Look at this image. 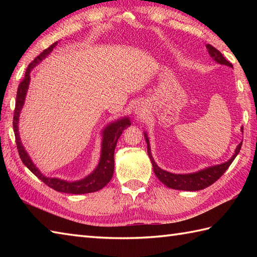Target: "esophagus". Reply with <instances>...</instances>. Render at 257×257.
Wrapping results in <instances>:
<instances>
[{
	"label": "esophagus",
	"instance_id": "obj_1",
	"mask_svg": "<svg viewBox=\"0 0 257 257\" xmlns=\"http://www.w3.org/2000/svg\"><path fill=\"white\" fill-rule=\"evenodd\" d=\"M146 106H145V102L143 101H137L135 102L134 105V113L137 114L138 117H143L144 114L146 113Z\"/></svg>",
	"mask_w": 257,
	"mask_h": 257
}]
</instances>
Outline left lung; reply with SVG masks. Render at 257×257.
<instances>
[{"label":"left lung","mask_w":257,"mask_h":257,"mask_svg":"<svg viewBox=\"0 0 257 257\" xmlns=\"http://www.w3.org/2000/svg\"><path fill=\"white\" fill-rule=\"evenodd\" d=\"M206 50H207V52H209L210 56L212 57L213 61L220 65H225V66L233 68V65L230 62H227L224 58V56L222 55V53L217 51L215 47H213L212 45L207 44ZM241 132L243 133V127L241 128ZM144 136L146 138L147 148H148V155H149V158L151 160L152 167H154L155 174L163 184L167 185L168 188H171L174 190L199 191V190L210 187L211 184L214 183L217 179H220L222 174L227 170V168L231 166L233 160L235 159L236 156L238 155L239 150H241V147H242V143H241L236 147L235 151H234V154L230 158V159H228L226 162L221 163V165L207 167L205 169H202V170L193 172V173L174 174V173H171L169 171L162 170V169L157 165L155 159H154V157H152V155H151L149 138H148V136H147V133H144Z\"/></svg>","instance_id":"left-lung-1"}]
</instances>
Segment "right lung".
I'll return each instance as SVG.
<instances>
[{
    "label": "right lung",
    "instance_id": "obj_1",
    "mask_svg": "<svg viewBox=\"0 0 257 257\" xmlns=\"http://www.w3.org/2000/svg\"><path fill=\"white\" fill-rule=\"evenodd\" d=\"M58 44V42L53 43V44L43 51L40 55H38L34 61H33L29 67L26 69V73L23 80L21 81L18 88V94H16V102H15V111L13 117V129L15 134V140L16 146H18L19 155L21 160L23 161L24 165L30 169V170L35 174V176L42 180L48 187L54 189L58 192L63 193H72V194H84V193H91L96 192V191L102 189L107 183H109L112 174H113V167H114V160H113V154L114 148L117 146V141L120 136H121L123 129L129 127L132 124V121L128 116L122 117L120 119L114 120L112 122H109L105 128L101 130V151H100V159L98 162L97 167L94 169L88 176L77 180V181H66V180L58 179V178H51L46 177L43 174L40 169H38L35 163L32 161L30 155L27 154L23 144L21 141L20 133H19V121H20V114L22 109L24 107L25 98L27 90H29L30 81H31V72L36 65L40 64L43 59H45L52 51L55 48Z\"/></svg>",
    "mask_w": 257,
    "mask_h": 257
}]
</instances>
